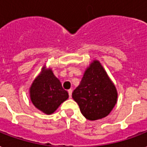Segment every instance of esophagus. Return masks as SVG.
I'll return each mask as SVG.
<instances>
[{
  "label": "esophagus",
  "mask_w": 147,
  "mask_h": 147,
  "mask_svg": "<svg viewBox=\"0 0 147 147\" xmlns=\"http://www.w3.org/2000/svg\"><path fill=\"white\" fill-rule=\"evenodd\" d=\"M72 92H73V90L71 89L68 90V94H69V96H70V98H71V96H72Z\"/></svg>",
  "instance_id": "esophagus-1"
}]
</instances>
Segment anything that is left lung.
Here are the masks:
<instances>
[{
    "label": "left lung",
    "mask_w": 147,
    "mask_h": 147,
    "mask_svg": "<svg viewBox=\"0 0 147 147\" xmlns=\"http://www.w3.org/2000/svg\"><path fill=\"white\" fill-rule=\"evenodd\" d=\"M72 97L87 120L102 119L111 112L117 103V91L100 61L95 60L86 68Z\"/></svg>",
    "instance_id": "8db88e82"
}]
</instances>
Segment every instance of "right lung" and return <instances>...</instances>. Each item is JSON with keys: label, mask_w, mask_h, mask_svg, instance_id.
<instances>
[{"label": "right lung", "mask_w": 147, "mask_h": 147, "mask_svg": "<svg viewBox=\"0 0 147 147\" xmlns=\"http://www.w3.org/2000/svg\"><path fill=\"white\" fill-rule=\"evenodd\" d=\"M30 96L35 107L49 115L67 100L69 95L51 69L44 66L30 86Z\"/></svg>", "instance_id": "add662e5"}]
</instances>
